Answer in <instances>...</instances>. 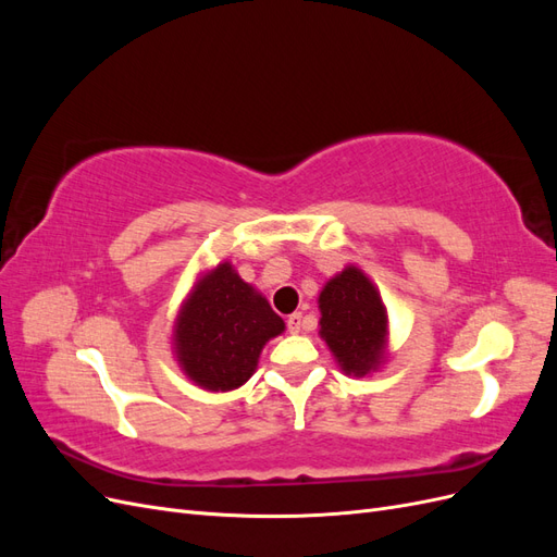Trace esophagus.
<instances>
[{
  "mask_svg": "<svg viewBox=\"0 0 557 557\" xmlns=\"http://www.w3.org/2000/svg\"><path fill=\"white\" fill-rule=\"evenodd\" d=\"M288 330H290L293 334H297V332L301 330V313H293V315H288Z\"/></svg>",
  "mask_w": 557,
  "mask_h": 557,
  "instance_id": "34e87169",
  "label": "esophagus"
}]
</instances>
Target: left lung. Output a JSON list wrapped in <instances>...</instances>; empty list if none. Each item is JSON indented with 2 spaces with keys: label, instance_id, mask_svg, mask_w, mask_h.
<instances>
[{
  "label": "left lung",
  "instance_id": "8db88e82",
  "mask_svg": "<svg viewBox=\"0 0 557 557\" xmlns=\"http://www.w3.org/2000/svg\"><path fill=\"white\" fill-rule=\"evenodd\" d=\"M318 334L346 376H369L391 350V320L381 293L358 264H346L318 295Z\"/></svg>",
  "mask_w": 557,
  "mask_h": 557
}]
</instances>
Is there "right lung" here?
Masks as SVG:
<instances>
[{
  "label": "right lung",
  "mask_w": 557,
  "mask_h": 557,
  "mask_svg": "<svg viewBox=\"0 0 557 557\" xmlns=\"http://www.w3.org/2000/svg\"><path fill=\"white\" fill-rule=\"evenodd\" d=\"M285 323L232 262L201 272L174 320L172 348L181 372L201 391L230 393L258 369L264 344Z\"/></svg>",
  "instance_id": "right-lung-1"
}]
</instances>
